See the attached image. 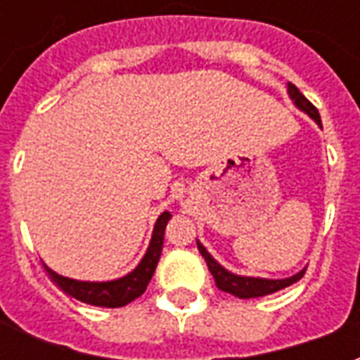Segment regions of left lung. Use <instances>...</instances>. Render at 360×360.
Wrapping results in <instances>:
<instances>
[{
	"instance_id": "1",
	"label": "left lung",
	"mask_w": 360,
	"mask_h": 360,
	"mask_svg": "<svg viewBox=\"0 0 360 360\" xmlns=\"http://www.w3.org/2000/svg\"><path fill=\"white\" fill-rule=\"evenodd\" d=\"M287 90H289V96L293 98L295 105H297L299 110L304 111V113H309L310 117L314 119L318 125H322L318 110L301 94V92H299V89L289 82V89ZM196 245H198V250H200V255H202L204 260H206V264H208V270H210V274L214 276V281H216L218 289L226 291V293L235 295V297H239V299H252V297H264V295L276 293V291L283 289V287L293 285L295 281H299V279L304 276V271H307L301 270L299 274H295V276H291V278L287 279H262L235 276L231 271H227L226 268H221V266L208 255V250L204 249L200 243L196 241Z\"/></svg>"
}]
</instances>
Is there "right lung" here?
Segmentation results:
<instances>
[{
  "instance_id": "obj_1",
  "label": "right lung",
  "mask_w": 360,
  "mask_h": 360,
  "mask_svg": "<svg viewBox=\"0 0 360 360\" xmlns=\"http://www.w3.org/2000/svg\"><path fill=\"white\" fill-rule=\"evenodd\" d=\"M172 218L169 212H164L158 218L156 226H154V233H152V241L146 250V255L141 260V264L136 266L129 276L125 278L113 279V281H77V279H69L59 276L53 270H50L48 266L44 264L46 271L50 274V278L58 283L67 295H71L75 299H79L82 302L89 304H96V307H108V309H117V307H125L131 301H134L136 297H141L146 287H148L150 279L154 276L158 260L162 255V247H164V231L167 221Z\"/></svg>"
}]
</instances>
